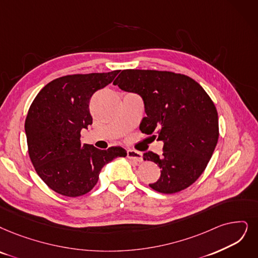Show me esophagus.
<instances>
[{"label":"esophagus","mask_w":258,"mask_h":258,"mask_svg":"<svg viewBox=\"0 0 258 258\" xmlns=\"http://www.w3.org/2000/svg\"><path fill=\"white\" fill-rule=\"evenodd\" d=\"M127 158L133 162H137V163H141L143 162V156L142 153L136 150H127Z\"/></svg>","instance_id":"1"}]
</instances>
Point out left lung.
Returning <instances> with one entry per match:
<instances>
[{
    "mask_svg": "<svg viewBox=\"0 0 258 258\" xmlns=\"http://www.w3.org/2000/svg\"><path fill=\"white\" fill-rule=\"evenodd\" d=\"M113 85L143 98L146 116L140 130L164 143L161 157L144 153V160L161 168L160 179L149 186L162 194L190 186L207 168L219 138L218 113L207 92L186 75L154 70H123Z\"/></svg>",
    "mask_w": 258,
    "mask_h": 258,
    "instance_id": "left-lung-1",
    "label": "left lung"
}]
</instances>
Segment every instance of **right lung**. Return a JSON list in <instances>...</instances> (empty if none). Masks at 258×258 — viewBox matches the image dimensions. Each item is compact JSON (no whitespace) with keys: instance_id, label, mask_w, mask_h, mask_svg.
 <instances>
[{"instance_id":"right-lung-1","label":"right lung","mask_w":258,"mask_h":258,"mask_svg":"<svg viewBox=\"0 0 258 258\" xmlns=\"http://www.w3.org/2000/svg\"><path fill=\"white\" fill-rule=\"evenodd\" d=\"M119 71L59 77L41 90L25 119L28 154L38 176L54 191L79 197L93 188L99 172L121 147L100 150L80 142V131L92 125L89 104L95 92L113 81Z\"/></svg>"}]
</instances>
